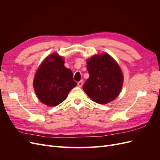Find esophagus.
Here are the masks:
<instances>
[{"label":"esophagus","instance_id":"esophagus-1","mask_svg":"<svg viewBox=\"0 0 160 160\" xmlns=\"http://www.w3.org/2000/svg\"><path fill=\"white\" fill-rule=\"evenodd\" d=\"M83 81L81 80V81H79L78 83H77V84H78V86H79V87H81L82 85H83Z\"/></svg>","mask_w":160,"mask_h":160}]
</instances>
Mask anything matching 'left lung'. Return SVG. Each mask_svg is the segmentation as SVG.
Returning a JSON list of instances; mask_svg holds the SVG:
<instances>
[{"label":"left lung","instance_id":"8db88e82","mask_svg":"<svg viewBox=\"0 0 160 160\" xmlns=\"http://www.w3.org/2000/svg\"><path fill=\"white\" fill-rule=\"evenodd\" d=\"M89 77L83 89L89 98L99 104L114 100L122 88L123 77L119 65L108 53L93 55L87 61Z\"/></svg>","mask_w":160,"mask_h":160}]
</instances>
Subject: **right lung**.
<instances>
[{
	"label": "right lung",
	"mask_w": 160,
	"mask_h": 160,
	"mask_svg": "<svg viewBox=\"0 0 160 160\" xmlns=\"http://www.w3.org/2000/svg\"><path fill=\"white\" fill-rule=\"evenodd\" d=\"M57 53L47 57L37 69L33 81L36 94L42 103L50 107L62 103L77 85L71 70L64 66Z\"/></svg>",
	"instance_id": "1"
}]
</instances>
